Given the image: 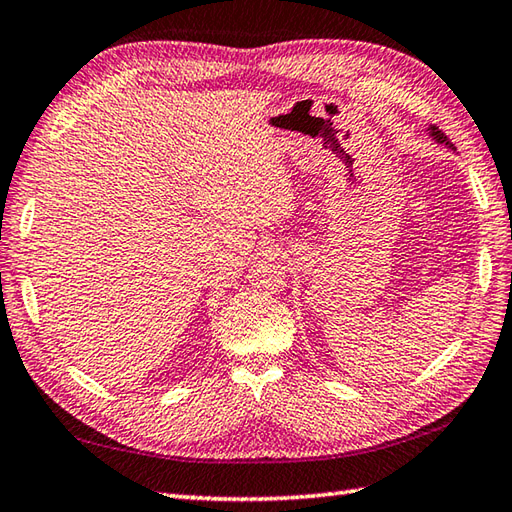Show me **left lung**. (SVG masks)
I'll list each match as a JSON object with an SVG mask.
<instances>
[{
  "label": "left lung",
  "instance_id": "left-lung-1",
  "mask_svg": "<svg viewBox=\"0 0 512 512\" xmlns=\"http://www.w3.org/2000/svg\"><path fill=\"white\" fill-rule=\"evenodd\" d=\"M430 130H433V137H435V139H439V142H446V144H448V139L444 137L442 130H437V126H433Z\"/></svg>",
  "mask_w": 512,
  "mask_h": 512
}]
</instances>
